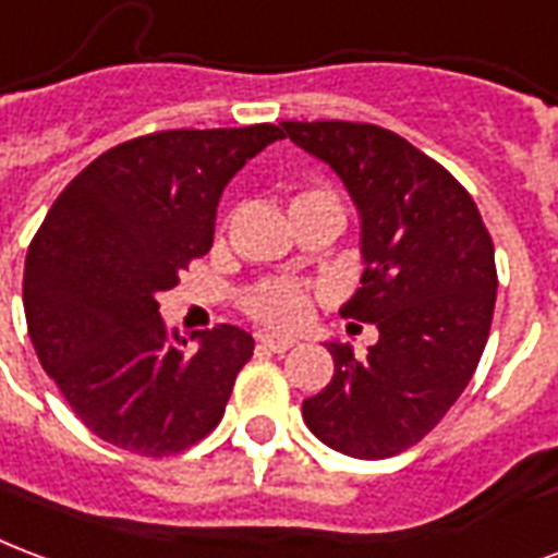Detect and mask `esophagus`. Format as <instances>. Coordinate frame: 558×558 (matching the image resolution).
I'll use <instances>...</instances> for the list:
<instances>
[{"mask_svg":"<svg viewBox=\"0 0 558 558\" xmlns=\"http://www.w3.org/2000/svg\"><path fill=\"white\" fill-rule=\"evenodd\" d=\"M259 345H263L266 352L283 354V352H290L292 345H295V340H292V337H275V333H263V337H259Z\"/></svg>","mask_w":558,"mask_h":558,"instance_id":"34e87169","label":"esophagus"}]
</instances>
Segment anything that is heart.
Returning <instances> with one entry per match:
<instances>
[{
  "instance_id": "obj_1",
  "label": "heart",
  "mask_w": 558,
  "mask_h": 558,
  "mask_svg": "<svg viewBox=\"0 0 558 558\" xmlns=\"http://www.w3.org/2000/svg\"><path fill=\"white\" fill-rule=\"evenodd\" d=\"M311 206H328L342 213L340 197L328 185H307L299 195L292 197V213L299 209H311ZM245 311L263 325L271 328H299L311 319L313 313V295L299 283H287V280H266L257 283L254 290L245 292Z\"/></svg>"
}]
</instances>
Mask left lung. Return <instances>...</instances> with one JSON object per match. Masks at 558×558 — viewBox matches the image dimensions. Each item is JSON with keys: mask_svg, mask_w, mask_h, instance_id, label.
Wrapping results in <instances>:
<instances>
[{"mask_svg": "<svg viewBox=\"0 0 558 558\" xmlns=\"http://www.w3.org/2000/svg\"><path fill=\"white\" fill-rule=\"evenodd\" d=\"M280 126L331 165L361 213L366 268L340 313L378 328L366 357L325 342L333 378L301 414L342 456H399L456 405L485 352L497 301L488 227L468 189L396 132L349 121Z\"/></svg>", "mask_w": 558, "mask_h": 558, "instance_id": "1", "label": "left lung"}]
</instances>
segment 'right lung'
<instances>
[{
    "mask_svg": "<svg viewBox=\"0 0 558 558\" xmlns=\"http://www.w3.org/2000/svg\"><path fill=\"white\" fill-rule=\"evenodd\" d=\"M278 138L280 126L254 123L118 144L70 180L32 239L28 337L73 414L106 444L162 458L221 423L254 337L236 325L180 337L156 299L213 247L225 185Z\"/></svg>",
    "mask_w": 558,
    "mask_h": 558,
    "instance_id": "1",
    "label": "right lung"
}]
</instances>
